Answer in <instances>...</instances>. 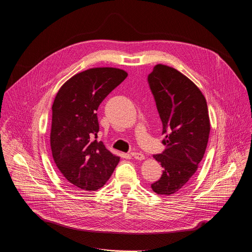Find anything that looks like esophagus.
<instances>
[{
    "mask_svg": "<svg viewBox=\"0 0 252 252\" xmlns=\"http://www.w3.org/2000/svg\"><path fill=\"white\" fill-rule=\"evenodd\" d=\"M130 155L134 158V159H137V160H143L145 157L142 153H139V152H130Z\"/></svg>",
    "mask_w": 252,
    "mask_h": 252,
    "instance_id": "1",
    "label": "esophagus"
}]
</instances>
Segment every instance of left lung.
<instances>
[{"label":"left lung","instance_id":"obj_1","mask_svg":"<svg viewBox=\"0 0 252 252\" xmlns=\"http://www.w3.org/2000/svg\"><path fill=\"white\" fill-rule=\"evenodd\" d=\"M147 81L166 145L162 153L153 155L163 173L151 188L158 195L170 196L186 185L204 157L211 130L208 106L195 84L172 67L157 64Z\"/></svg>","mask_w":252,"mask_h":252}]
</instances>
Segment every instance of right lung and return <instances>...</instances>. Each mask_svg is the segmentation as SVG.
Returning <instances> with one entry per match:
<instances>
[{
  "label": "right lung",
  "instance_id": "add662e5",
  "mask_svg": "<svg viewBox=\"0 0 252 252\" xmlns=\"http://www.w3.org/2000/svg\"><path fill=\"white\" fill-rule=\"evenodd\" d=\"M112 67L74 75L59 89L52 105L50 146L57 168L73 186L96 191L113 174L120 157L98 141L97 111L103 100L126 78Z\"/></svg>",
  "mask_w": 252,
  "mask_h": 252
}]
</instances>
